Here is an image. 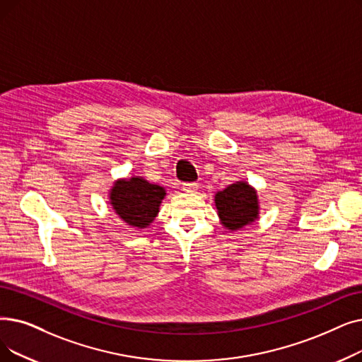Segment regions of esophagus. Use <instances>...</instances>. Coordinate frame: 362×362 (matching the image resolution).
Masks as SVG:
<instances>
[{"label":"esophagus","instance_id":"obj_1","mask_svg":"<svg viewBox=\"0 0 362 362\" xmlns=\"http://www.w3.org/2000/svg\"><path fill=\"white\" fill-rule=\"evenodd\" d=\"M182 189L185 191V192H197V189H198V185L197 183H183V186H182Z\"/></svg>","mask_w":362,"mask_h":362}]
</instances>
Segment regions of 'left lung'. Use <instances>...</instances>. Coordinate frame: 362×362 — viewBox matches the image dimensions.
<instances>
[{
    "label": "left lung",
    "mask_w": 362,
    "mask_h": 362,
    "mask_svg": "<svg viewBox=\"0 0 362 362\" xmlns=\"http://www.w3.org/2000/svg\"><path fill=\"white\" fill-rule=\"evenodd\" d=\"M214 202L220 222L230 232L251 225L259 217L257 192L244 180L218 191Z\"/></svg>",
    "instance_id": "1"
}]
</instances>
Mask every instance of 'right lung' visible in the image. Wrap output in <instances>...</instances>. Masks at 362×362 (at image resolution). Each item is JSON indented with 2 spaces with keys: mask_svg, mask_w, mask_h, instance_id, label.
<instances>
[{
  "mask_svg": "<svg viewBox=\"0 0 362 362\" xmlns=\"http://www.w3.org/2000/svg\"><path fill=\"white\" fill-rule=\"evenodd\" d=\"M164 197L163 186L134 176L114 182L112 189L109 191V204L124 223L145 229L158 214Z\"/></svg>",
  "mask_w": 362,
  "mask_h": 362,
  "instance_id": "1",
  "label": "right lung"
}]
</instances>
